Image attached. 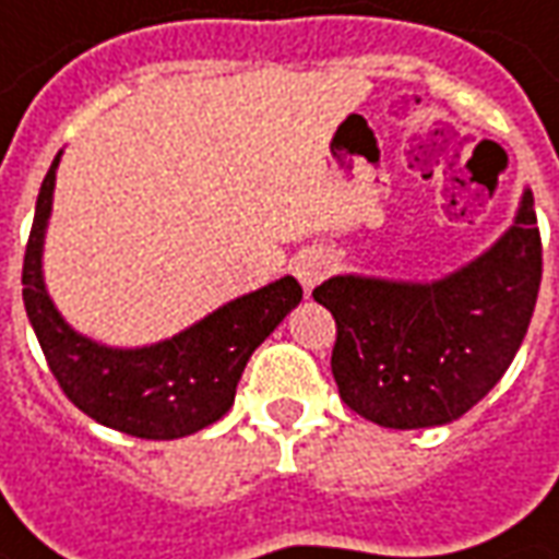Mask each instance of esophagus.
<instances>
[{"instance_id":"1","label":"esophagus","mask_w":559,"mask_h":559,"mask_svg":"<svg viewBox=\"0 0 559 559\" xmlns=\"http://www.w3.org/2000/svg\"><path fill=\"white\" fill-rule=\"evenodd\" d=\"M292 271L298 276V283L310 292V288L319 286L331 273V255L322 252V249H307V252H301V255L292 261Z\"/></svg>"}]
</instances>
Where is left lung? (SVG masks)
Wrapping results in <instances>:
<instances>
[{
	"mask_svg": "<svg viewBox=\"0 0 559 559\" xmlns=\"http://www.w3.org/2000/svg\"><path fill=\"white\" fill-rule=\"evenodd\" d=\"M542 283L533 191L506 237L438 283L331 276L313 288L337 325L331 374L349 411L386 429L444 426L506 374Z\"/></svg>",
	"mask_w": 559,
	"mask_h": 559,
	"instance_id": "1",
	"label": "left lung"
}]
</instances>
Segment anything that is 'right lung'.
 Here are the masks:
<instances>
[{
    "label": "right lung",
    "instance_id": "obj_1",
    "mask_svg": "<svg viewBox=\"0 0 559 559\" xmlns=\"http://www.w3.org/2000/svg\"><path fill=\"white\" fill-rule=\"evenodd\" d=\"M60 155L41 182L36 218L23 252V307L53 380L87 417L148 441L200 432L234 404L242 368L255 346L301 301L295 276L242 295L198 325L142 349H111L69 329L41 283V240L51 215Z\"/></svg>",
    "mask_w": 559,
    "mask_h": 559
}]
</instances>
